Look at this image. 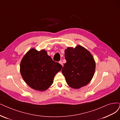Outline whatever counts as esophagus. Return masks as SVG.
<instances>
[{
    "instance_id": "esophagus-1",
    "label": "esophagus",
    "mask_w": 120,
    "mask_h": 120,
    "mask_svg": "<svg viewBox=\"0 0 120 120\" xmlns=\"http://www.w3.org/2000/svg\"><path fill=\"white\" fill-rule=\"evenodd\" d=\"M59 63L62 65V66H63V62L62 61H60L59 62Z\"/></svg>"
}]
</instances>
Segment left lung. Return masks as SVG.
Wrapping results in <instances>:
<instances>
[{
    "label": "left lung",
    "mask_w": 120,
    "mask_h": 120,
    "mask_svg": "<svg viewBox=\"0 0 120 120\" xmlns=\"http://www.w3.org/2000/svg\"><path fill=\"white\" fill-rule=\"evenodd\" d=\"M66 63L62 70L68 85L75 89L87 85L95 70V62L89 51L78 45L65 51Z\"/></svg>",
    "instance_id": "8db88e82"
}]
</instances>
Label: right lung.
<instances>
[{
  "mask_svg": "<svg viewBox=\"0 0 120 120\" xmlns=\"http://www.w3.org/2000/svg\"><path fill=\"white\" fill-rule=\"evenodd\" d=\"M62 66L53 61L44 49L32 48L24 55L20 63V73L25 82L38 91L47 90L53 82Z\"/></svg>",
  "mask_w": 120,
  "mask_h": 120,
  "instance_id": "add662e5",
  "label": "right lung"
}]
</instances>
